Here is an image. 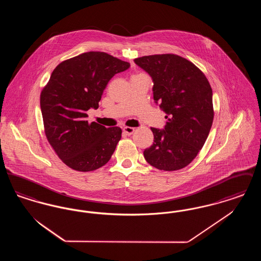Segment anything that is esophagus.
Returning <instances> with one entry per match:
<instances>
[{
  "label": "esophagus",
  "mask_w": 261,
  "mask_h": 261,
  "mask_svg": "<svg viewBox=\"0 0 261 261\" xmlns=\"http://www.w3.org/2000/svg\"><path fill=\"white\" fill-rule=\"evenodd\" d=\"M123 132H124L126 135H128V136H130V135H132L134 132H135V128H133V127H124L123 128Z\"/></svg>",
  "instance_id": "obj_1"
}]
</instances>
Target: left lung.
Returning a JSON list of instances; mask_svg holds the SVG:
<instances>
[{"label":"left lung","instance_id":"8db88e82","mask_svg":"<svg viewBox=\"0 0 261 261\" xmlns=\"http://www.w3.org/2000/svg\"><path fill=\"white\" fill-rule=\"evenodd\" d=\"M153 80V99L167 115L164 130L150 128L153 144L144 150L145 160L164 171L189 165L203 147L214 111L212 89L194 63L174 54L151 55L134 60Z\"/></svg>","mask_w":261,"mask_h":261}]
</instances>
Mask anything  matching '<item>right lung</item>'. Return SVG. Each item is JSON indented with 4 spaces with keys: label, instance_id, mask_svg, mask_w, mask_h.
I'll list each match as a JSON object with an SVG mask.
<instances>
[{
    "label": "right lung",
    "instance_id": "obj_1",
    "mask_svg": "<svg viewBox=\"0 0 261 261\" xmlns=\"http://www.w3.org/2000/svg\"><path fill=\"white\" fill-rule=\"evenodd\" d=\"M129 62L103 51H88L61 62L40 95L44 131L50 147L71 169L89 172L107 164L121 139L119 127L88 122L109 81Z\"/></svg>",
    "mask_w": 261,
    "mask_h": 261
}]
</instances>
